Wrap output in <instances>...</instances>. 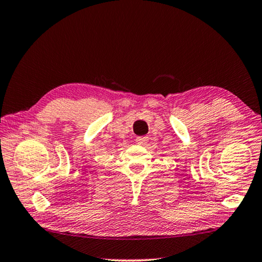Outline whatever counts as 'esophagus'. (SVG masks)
Returning <instances> with one entry per match:
<instances>
[{
  "instance_id": "esophagus-1",
  "label": "esophagus",
  "mask_w": 262,
  "mask_h": 262,
  "mask_svg": "<svg viewBox=\"0 0 262 262\" xmlns=\"http://www.w3.org/2000/svg\"><path fill=\"white\" fill-rule=\"evenodd\" d=\"M147 140H148L147 136H140V137L136 138V143H137V144H140V145H144L147 143Z\"/></svg>"
}]
</instances>
